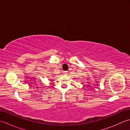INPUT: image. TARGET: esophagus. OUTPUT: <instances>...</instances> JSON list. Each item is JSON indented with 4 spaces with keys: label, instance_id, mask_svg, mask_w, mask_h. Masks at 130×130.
Returning <instances> with one entry per match:
<instances>
[{
    "label": "esophagus",
    "instance_id": "34e87169",
    "mask_svg": "<svg viewBox=\"0 0 130 130\" xmlns=\"http://www.w3.org/2000/svg\"><path fill=\"white\" fill-rule=\"evenodd\" d=\"M68 71H65V75H67V74H68Z\"/></svg>",
    "mask_w": 130,
    "mask_h": 130
}]
</instances>
